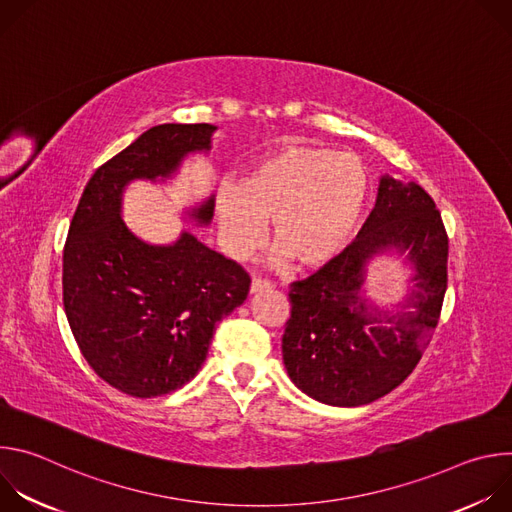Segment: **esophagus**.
<instances>
[{
    "instance_id": "1",
    "label": "esophagus",
    "mask_w": 512,
    "mask_h": 512,
    "mask_svg": "<svg viewBox=\"0 0 512 512\" xmlns=\"http://www.w3.org/2000/svg\"><path fill=\"white\" fill-rule=\"evenodd\" d=\"M273 283L269 279H261V277H253L251 281V294H259V291H267L271 289Z\"/></svg>"
}]
</instances>
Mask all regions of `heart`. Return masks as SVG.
Here are the masks:
<instances>
[{
    "mask_svg": "<svg viewBox=\"0 0 512 512\" xmlns=\"http://www.w3.org/2000/svg\"><path fill=\"white\" fill-rule=\"evenodd\" d=\"M367 198L369 174L356 156L291 143L257 160L239 186H218L214 216L233 259L251 257L271 221L277 263L320 267L350 243Z\"/></svg>",
    "mask_w": 512,
    "mask_h": 512,
    "instance_id": "obj_1",
    "label": "heart"
}]
</instances>
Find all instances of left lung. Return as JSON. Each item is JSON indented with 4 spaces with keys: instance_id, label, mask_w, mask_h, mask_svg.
<instances>
[{
    "instance_id": "left-lung-1",
    "label": "left lung",
    "mask_w": 512,
    "mask_h": 512,
    "mask_svg": "<svg viewBox=\"0 0 512 512\" xmlns=\"http://www.w3.org/2000/svg\"><path fill=\"white\" fill-rule=\"evenodd\" d=\"M397 248L416 267V289L397 313L361 300L363 265ZM448 233L433 198L417 184L381 180L377 204L356 241L289 289L281 340L289 379L312 399L358 407L397 389L417 367L442 314Z\"/></svg>"
}]
</instances>
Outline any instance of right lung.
Segmentation results:
<instances>
[{
	"mask_svg": "<svg viewBox=\"0 0 512 512\" xmlns=\"http://www.w3.org/2000/svg\"><path fill=\"white\" fill-rule=\"evenodd\" d=\"M216 127L164 123L99 166L72 216L62 253L64 312L91 369L117 391L152 399L196 377L216 322L247 300L251 277L194 235L168 247L137 239L121 221V192L135 178L170 176L210 148ZM212 198L192 210L206 225Z\"/></svg>",
	"mask_w": 512,
	"mask_h": 512,
	"instance_id": "1",
	"label": "right lung"
}]
</instances>
